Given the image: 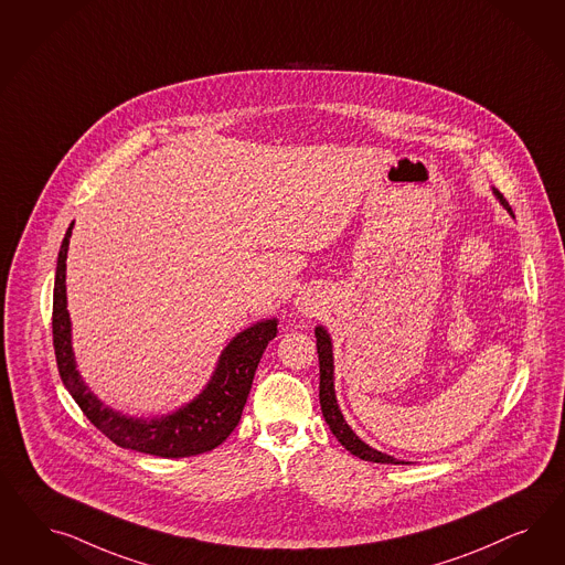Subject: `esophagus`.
Returning a JSON list of instances; mask_svg holds the SVG:
<instances>
[{
  "label": "esophagus",
  "instance_id": "1",
  "mask_svg": "<svg viewBox=\"0 0 565 565\" xmlns=\"http://www.w3.org/2000/svg\"><path fill=\"white\" fill-rule=\"evenodd\" d=\"M305 307L310 308V307H308V305H305Z\"/></svg>",
  "mask_w": 565,
  "mask_h": 565
}]
</instances>
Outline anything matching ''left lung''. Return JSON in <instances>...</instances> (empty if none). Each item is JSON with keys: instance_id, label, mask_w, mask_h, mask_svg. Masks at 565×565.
<instances>
[{"instance_id": "obj_1", "label": "left lung", "mask_w": 565, "mask_h": 565, "mask_svg": "<svg viewBox=\"0 0 565 565\" xmlns=\"http://www.w3.org/2000/svg\"><path fill=\"white\" fill-rule=\"evenodd\" d=\"M495 196L499 203L505 206L512 213V206L508 205V201L503 199L501 192H497ZM315 338H317V352H319V371H321V383H319V399H321V411L326 416V423L331 428V433L335 435V439L354 456H359L364 462L376 463H408L402 460H395L394 456H387L383 451H376L371 445L360 441L359 435L348 427V423L343 420L342 411L338 406L335 399V390H333V348H331V338L326 331V327H317L315 329Z\"/></svg>"}]
</instances>
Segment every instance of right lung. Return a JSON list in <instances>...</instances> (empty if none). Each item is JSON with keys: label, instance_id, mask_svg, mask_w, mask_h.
I'll return each mask as SVG.
<instances>
[{"label": "right lung", "instance_id": "obj_1", "mask_svg": "<svg viewBox=\"0 0 565 565\" xmlns=\"http://www.w3.org/2000/svg\"><path fill=\"white\" fill-rule=\"evenodd\" d=\"M72 225L57 255L52 317L57 371L70 395L107 439L126 449L159 458H186L215 449L239 423L260 356L277 335V319L255 323L227 343L205 390L182 408L151 420L114 411L86 387L72 352V326L66 308V258Z\"/></svg>", "mask_w": 565, "mask_h": 565}]
</instances>
